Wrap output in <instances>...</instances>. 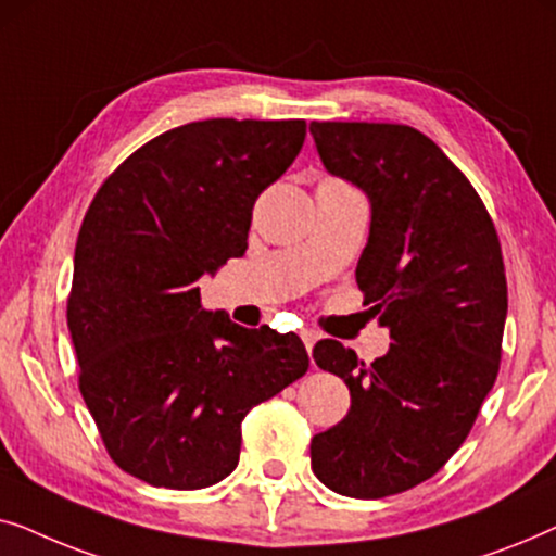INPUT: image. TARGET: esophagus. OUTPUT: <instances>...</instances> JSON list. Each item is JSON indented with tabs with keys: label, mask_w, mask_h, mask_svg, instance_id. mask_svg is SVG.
<instances>
[{
	"label": "esophagus",
	"mask_w": 556,
	"mask_h": 556,
	"mask_svg": "<svg viewBox=\"0 0 556 556\" xmlns=\"http://www.w3.org/2000/svg\"><path fill=\"white\" fill-rule=\"evenodd\" d=\"M301 339H303V344H306L308 354H311V349H314V344L318 341V333L311 331V329H303V331H301Z\"/></svg>",
	"instance_id": "esophagus-1"
}]
</instances>
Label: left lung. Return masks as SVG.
<instances>
[{
	"label": "left lung",
	"instance_id": "left-lung-1",
	"mask_svg": "<svg viewBox=\"0 0 556 556\" xmlns=\"http://www.w3.org/2000/svg\"><path fill=\"white\" fill-rule=\"evenodd\" d=\"M311 134L326 172L369 197L356 283L392 337L371 364L333 339L314 346L318 367L346 382L352 407L311 440V468L341 496L384 498L451 460L496 382L504 257L473 185L417 128L311 121Z\"/></svg>",
	"mask_w": 556,
	"mask_h": 556
}]
</instances>
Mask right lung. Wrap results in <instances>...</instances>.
<instances>
[{
	"instance_id": "1",
	"label": "right lung",
	"mask_w": 556,
	"mask_h": 556,
	"mask_svg": "<svg viewBox=\"0 0 556 556\" xmlns=\"http://www.w3.org/2000/svg\"><path fill=\"white\" fill-rule=\"evenodd\" d=\"M303 139L301 118L194 121L136 149L90 202L67 329L83 400L126 473L177 491L223 481L245 415L306 375L295 333L210 314L194 286L245 253L255 200Z\"/></svg>"
}]
</instances>
